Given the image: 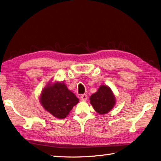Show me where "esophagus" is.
I'll return each instance as SVG.
<instances>
[{
    "label": "esophagus",
    "instance_id": "esophagus-1",
    "mask_svg": "<svg viewBox=\"0 0 161 161\" xmlns=\"http://www.w3.org/2000/svg\"><path fill=\"white\" fill-rule=\"evenodd\" d=\"M80 99H81V101H85L87 99V94H82L80 96Z\"/></svg>",
    "mask_w": 161,
    "mask_h": 161
}]
</instances>
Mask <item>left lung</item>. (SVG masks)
Listing matches in <instances>:
<instances>
[{
	"instance_id": "obj_1",
	"label": "left lung",
	"mask_w": 161,
	"mask_h": 161,
	"mask_svg": "<svg viewBox=\"0 0 161 161\" xmlns=\"http://www.w3.org/2000/svg\"><path fill=\"white\" fill-rule=\"evenodd\" d=\"M90 103L96 112L100 114L108 113L115 105L116 98L111 89L101 85L95 94L90 96Z\"/></svg>"
}]
</instances>
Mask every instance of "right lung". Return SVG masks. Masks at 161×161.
I'll return each mask as SVG.
<instances>
[{
  "instance_id": "right-lung-1",
  "label": "right lung",
  "mask_w": 161,
  "mask_h": 161,
  "mask_svg": "<svg viewBox=\"0 0 161 161\" xmlns=\"http://www.w3.org/2000/svg\"><path fill=\"white\" fill-rule=\"evenodd\" d=\"M79 101L66 85L56 82L48 84L42 91L40 102L45 110L53 116L63 119L67 116L73 107Z\"/></svg>"
}]
</instances>
